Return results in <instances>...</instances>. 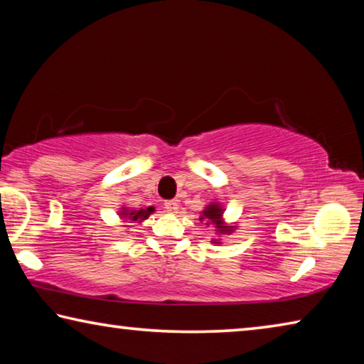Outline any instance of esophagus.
Segmentation results:
<instances>
[{
    "instance_id": "obj_1",
    "label": "esophagus",
    "mask_w": 364,
    "mask_h": 364,
    "mask_svg": "<svg viewBox=\"0 0 364 364\" xmlns=\"http://www.w3.org/2000/svg\"><path fill=\"white\" fill-rule=\"evenodd\" d=\"M164 205H165V208H167V212H170V213L178 212V202L176 200H167Z\"/></svg>"
}]
</instances>
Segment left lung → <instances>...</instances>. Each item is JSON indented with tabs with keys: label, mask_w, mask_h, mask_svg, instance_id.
<instances>
[{
	"label": "left lung",
	"mask_w": 364,
	"mask_h": 364,
	"mask_svg": "<svg viewBox=\"0 0 364 364\" xmlns=\"http://www.w3.org/2000/svg\"><path fill=\"white\" fill-rule=\"evenodd\" d=\"M223 207L217 202H212L205 207V210L202 212L200 215V221H205V225H213L215 231L218 234H231L234 231L236 226H226V223L223 221ZM213 244H220L218 241H215Z\"/></svg>",
	"instance_id": "obj_1"
}]
</instances>
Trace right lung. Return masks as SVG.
Returning <instances> with one entry per match:
<instances>
[{
  "instance_id": "1",
  "label": "right lung",
  "mask_w": 364,
  "mask_h": 364,
  "mask_svg": "<svg viewBox=\"0 0 364 364\" xmlns=\"http://www.w3.org/2000/svg\"><path fill=\"white\" fill-rule=\"evenodd\" d=\"M152 212H156V208H154V207L139 208V210H132V208L123 207L122 212H120V217L125 218V220H130V223H133V221H138V223H141V221L149 218V215Z\"/></svg>"
}]
</instances>
